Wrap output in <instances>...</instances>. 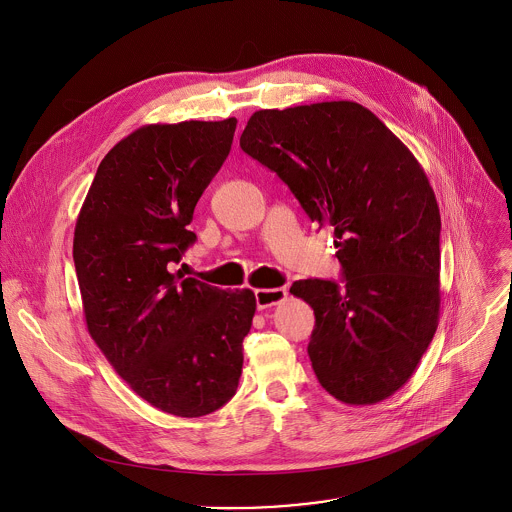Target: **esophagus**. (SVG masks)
Segmentation results:
<instances>
[{"mask_svg":"<svg viewBox=\"0 0 512 512\" xmlns=\"http://www.w3.org/2000/svg\"><path fill=\"white\" fill-rule=\"evenodd\" d=\"M254 296H256L258 310H266V308L282 304L288 298V292H286V288H272V290L262 288V290H254Z\"/></svg>","mask_w":512,"mask_h":512,"instance_id":"34e87169","label":"esophagus"}]
</instances>
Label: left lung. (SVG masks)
Wrapping results in <instances>:
<instances>
[{
	"mask_svg": "<svg viewBox=\"0 0 512 512\" xmlns=\"http://www.w3.org/2000/svg\"><path fill=\"white\" fill-rule=\"evenodd\" d=\"M240 147L336 236L343 284L310 278L290 288L316 314L308 355L318 381L347 405L387 399L439 322L441 214L427 174L353 101L256 111Z\"/></svg>",
	"mask_w": 512,
	"mask_h": 512,
	"instance_id": "8db88e82",
	"label": "left lung"
}]
</instances>
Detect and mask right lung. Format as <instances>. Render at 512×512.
<instances>
[{
    "instance_id": "obj_1",
    "label": "right lung",
    "mask_w": 512,
    "mask_h": 512,
    "mask_svg": "<svg viewBox=\"0 0 512 512\" xmlns=\"http://www.w3.org/2000/svg\"><path fill=\"white\" fill-rule=\"evenodd\" d=\"M236 119L147 125L101 161L81 206L73 262L91 338L129 387L176 417L232 399L252 290L172 274L194 206L226 161Z\"/></svg>"
}]
</instances>
